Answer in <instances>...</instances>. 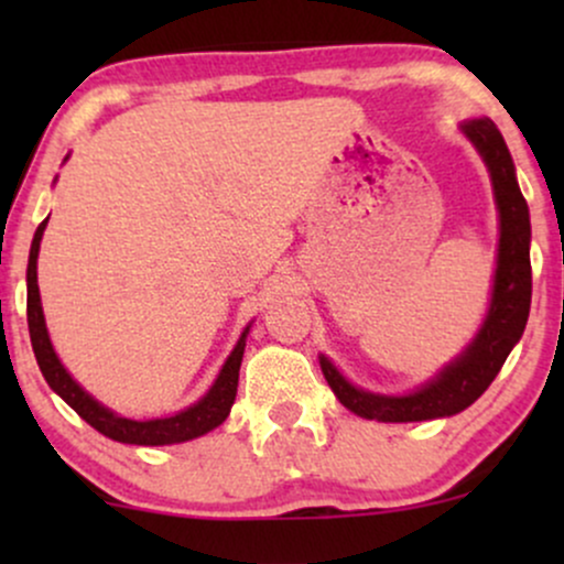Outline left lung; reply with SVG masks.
Wrapping results in <instances>:
<instances>
[{"label": "left lung", "mask_w": 564, "mask_h": 564, "mask_svg": "<svg viewBox=\"0 0 564 564\" xmlns=\"http://www.w3.org/2000/svg\"><path fill=\"white\" fill-rule=\"evenodd\" d=\"M475 151L480 153L494 183L498 209V254L494 291H490L488 313L475 339L462 349V355L443 366L430 381L405 394H379L355 387L341 377L326 355H321V371L326 377L339 403L347 411L377 422H430L462 413L488 390L498 377L511 347L525 332L530 313V212L517 185L514 161L501 132L490 119H469L462 124Z\"/></svg>", "instance_id": "8db88e82"}]
</instances>
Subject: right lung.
I'll list each match as a JSON object with an SVG mask.
<instances>
[{
    "label": "right lung",
    "mask_w": 564,
    "mask_h": 564,
    "mask_svg": "<svg viewBox=\"0 0 564 564\" xmlns=\"http://www.w3.org/2000/svg\"><path fill=\"white\" fill-rule=\"evenodd\" d=\"M68 159V156H66ZM50 219V217H47ZM47 219L39 225L34 232V241H31L29 251V270H25V286H29V300H25V313H29V334H31V347H34L36 364L42 368V377L47 379L50 390L61 394L66 403L74 408L76 413L95 426L100 435L116 440V443L127 445H174L185 443V440L200 437L206 432H212L228 419L232 400L238 392V371H241L243 360V347H246V334H249L251 323L243 328L241 339L236 341L232 352L228 355L223 368H219L215 384L206 390L200 400L193 405L183 408L174 416H161V419H127L119 413L106 408L102 403L89 394L84 387L66 371V366L57 358L53 341H50L47 323H44L42 313V296H39V283H36V260H39V243H42L44 228H47Z\"/></svg>",
    "instance_id": "add662e5"
}]
</instances>
